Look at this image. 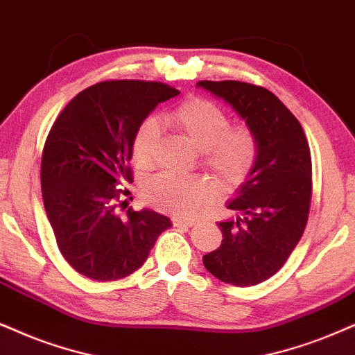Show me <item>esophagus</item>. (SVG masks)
Listing matches in <instances>:
<instances>
[{
    "instance_id": "1",
    "label": "esophagus",
    "mask_w": 355,
    "mask_h": 355,
    "mask_svg": "<svg viewBox=\"0 0 355 355\" xmlns=\"http://www.w3.org/2000/svg\"><path fill=\"white\" fill-rule=\"evenodd\" d=\"M198 221H188V219H180V218H173V226H183V227H191V226H196Z\"/></svg>"
}]
</instances>
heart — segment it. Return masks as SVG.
<instances>
[{"label": "heart", "instance_id": "obj_1", "mask_svg": "<svg viewBox=\"0 0 355 355\" xmlns=\"http://www.w3.org/2000/svg\"><path fill=\"white\" fill-rule=\"evenodd\" d=\"M162 124L201 152V164L221 190L241 185L257 160V139L244 125H231L226 111L203 98H190L162 116ZM159 131L154 121L137 129L132 142V160L149 168ZM144 200L157 209L180 218L200 213L213 200V187L203 178H180L160 173L144 185Z\"/></svg>", "mask_w": 355, "mask_h": 355}]
</instances>
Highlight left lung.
Wrapping results in <instances>:
<instances>
[{
    "instance_id": "8db88e82",
    "label": "left lung",
    "mask_w": 355,
    "mask_h": 355,
    "mask_svg": "<svg viewBox=\"0 0 355 355\" xmlns=\"http://www.w3.org/2000/svg\"><path fill=\"white\" fill-rule=\"evenodd\" d=\"M230 105L257 139L248 180L227 208L236 219L218 224L221 245L203 255L211 275L236 286L257 285L284 267L308 223L311 154L300 121L268 89L236 80L198 82Z\"/></svg>"
}]
</instances>
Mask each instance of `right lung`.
Here are the masks:
<instances>
[{"label":"right lung","mask_w":355,"mask_h":355,"mask_svg":"<svg viewBox=\"0 0 355 355\" xmlns=\"http://www.w3.org/2000/svg\"><path fill=\"white\" fill-rule=\"evenodd\" d=\"M159 82L111 80L88 87L52 124L40 164V187L58 250L82 275L113 282L142 267L157 237L172 226L152 209L119 208L132 183L129 160L142 121L178 95Z\"/></svg>","instance_id":"obj_1"}]
</instances>
